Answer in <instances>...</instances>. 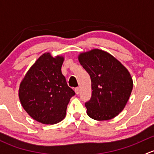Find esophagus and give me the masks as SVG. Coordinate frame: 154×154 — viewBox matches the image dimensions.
Segmentation results:
<instances>
[{"label":"esophagus","instance_id":"34e87169","mask_svg":"<svg viewBox=\"0 0 154 154\" xmlns=\"http://www.w3.org/2000/svg\"><path fill=\"white\" fill-rule=\"evenodd\" d=\"M75 93L78 95L79 93V92H80V89H79V88H75Z\"/></svg>","mask_w":154,"mask_h":154}]
</instances>
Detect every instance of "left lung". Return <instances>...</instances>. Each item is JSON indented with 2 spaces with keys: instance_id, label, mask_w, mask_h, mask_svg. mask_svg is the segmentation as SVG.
<instances>
[{
  "instance_id": "1",
  "label": "left lung",
  "mask_w": 154,
  "mask_h": 154,
  "mask_svg": "<svg viewBox=\"0 0 154 154\" xmlns=\"http://www.w3.org/2000/svg\"><path fill=\"white\" fill-rule=\"evenodd\" d=\"M79 60L92 82V96L85 103L88 115L98 121L116 117L132 92L131 74L112 55L98 49L80 54Z\"/></svg>"
}]
</instances>
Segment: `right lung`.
<instances>
[{
  "label": "right lung",
  "mask_w": 154,
  "mask_h": 154,
  "mask_svg": "<svg viewBox=\"0 0 154 154\" xmlns=\"http://www.w3.org/2000/svg\"><path fill=\"white\" fill-rule=\"evenodd\" d=\"M64 58L44 53L32 66L19 88L22 107L42 124H56L64 119L75 92L61 73Z\"/></svg>",
  "instance_id": "1"
}]
</instances>
